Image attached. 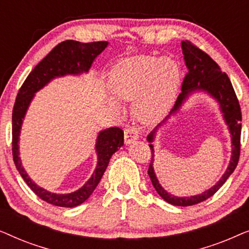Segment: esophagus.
<instances>
[{"label":"esophagus","mask_w":249,"mask_h":249,"mask_svg":"<svg viewBox=\"0 0 249 249\" xmlns=\"http://www.w3.org/2000/svg\"><path fill=\"white\" fill-rule=\"evenodd\" d=\"M139 138V132L136 127H128L124 130V144L129 145Z\"/></svg>","instance_id":"esophagus-1"}]
</instances>
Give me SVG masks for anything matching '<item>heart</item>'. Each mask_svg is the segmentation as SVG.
Returning <instances> with one entry per match:
<instances>
[{"instance_id": "1", "label": "heart", "mask_w": 249, "mask_h": 249, "mask_svg": "<svg viewBox=\"0 0 249 249\" xmlns=\"http://www.w3.org/2000/svg\"><path fill=\"white\" fill-rule=\"evenodd\" d=\"M180 79L179 64L172 57L136 55L121 60L113 68L110 89L118 100L134 102L132 110L139 121L153 122L171 107ZM108 102L113 107H119L113 98Z\"/></svg>"}]
</instances>
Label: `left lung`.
<instances>
[{
  "mask_svg": "<svg viewBox=\"0 0 249 249\" xmlns=\"http://www.w3.org/2000/svg\"><path fill=\"white\" fill-rule=\"evenodd\" d=\"M181 49L183 53V60L187 67V74L183 79L181 93L177 98L175 107L170 114L159 124L147 136V142H151L149 147L152 149V160L149 163L148 176L152 180L153 186L156 192L162 197L165 202L176 206H190L204 202L211 196H213L227 179L234 171L239 161L240 155V134H241V112L240 105L237 100L236 93H234L232 85L227 73L221 71L220 67L217 66L215 61L211 59L205 52L199 50L198 47L193 45L188 40L181 42ZM194 92H204L209 94L215 100L219 105L220 111L223 113V117L228 125L231 137V158L230 165L221 177L220 180L213 187L206 191L199 196H194L190 197H178L172 196L166 192L159 183L157 177L154 171V145L151 142L156 137V132L158 129L167 121V119L179 110L182 105L185 103L189 96Z\"/></svg>",
  "mask_w": 249,
  "mask_h": 249,
  "instance_id": "left-lung-1",
  "label": "left lung"
}]
</instances>
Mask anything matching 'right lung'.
<instances>
[{"label": "right lung", "instance_id": "add662e5", "mask_svg": "<svg viewBox=\"0 0 249 249\" xmlns=\"http://www.w3.org/2000/svg\"><path fill=\"white\" fill-rule=\"evenodd\" d=\"M108 45L107 42L80 43L77 40H64L56 45L28 74L17 95L12 112V154L16 168L29 188L39 198L60 207H74L83 204L96 188L107 170L112 155L124 146V131L118 127L104 129L98 132L95 144L97 164L93 175L79 189L69 194L51 193L30 179L23 169L20 159L19 139L23 119L37 91L53 79L64 76H81L89 71L94 60Z\"/></svg>", "mask_w": 249, "mask_h": 249}]
</instances>
